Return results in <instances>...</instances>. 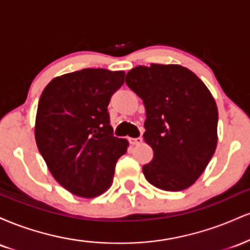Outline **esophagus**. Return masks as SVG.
I'll return each mask as SVG.
<instances>
[{"label": "esophagus", "instance_id": "esophagus-1", "mask_svg": "<svg viewBox=\"0 0 250 250\" xmlns=\"http://www.w3.org/2000/svg\"><path fill=\"white\" fill-rule=\"evenodd\" d=\"M129 143L133 146L140 145V143H142V137L140 136V137H136V139H129Z\"/></svg>", "mask_w": 250, "mask_h": 250}]
</instances>
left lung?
<instances>
[{
	"label": "left lung",
	"instance_id": "left-lung-1",
	"mask_svg": "<svg viewBox=\"0 0 250 250\" xmlns=\"http://www.w3.org/2000/svg\"><path fill=\"white\" fill-rule=\"evenodd\" d=\"M125 83L146 107L145 141L153 161L142 167L149 183L167 191L190 187L213 157L217 143L216 103L193 71L177 64L139 65Z\"/></svg>",
	"mask_w": 250,
	"mask_h": 250
}]
</instances>
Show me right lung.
Instances as JSON below:
<instances>
[{"label":"right lung","instance_id":"obj_1","mask_svg":"<svg viewBox=\"0 0 250 250\" xmlns=\"http://www.w3.org/2000/svg\"><path fill=\"white\" fill-rule=\"evenodd\" d=\"M125 71L87 68L55 77L37 105L35 139L51 175L71 194L95 197L111 186L128 141L114 136L110 97Z\"/></svg>","mask_w":250,"mask_h":250}]
</instances>
